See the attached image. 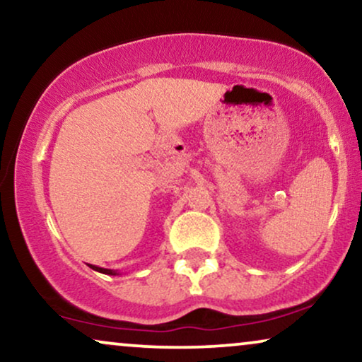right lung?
<instances>
[{
	"label": "right lung",
	"instance_id": "add662e5",
	"mask_svg": "<svg viewBox=\"0 0 362 362\" xmlns=\"http://www.w3.org/2000/svg\"><path fill=\"white\" fill-rule=\"evenodd\" d=\"M90 268L93 269H95V272H99V273H104V274H112V276H115V274H119L117 272H115V269H107V268H100V267H95V264H89Z\"/></svg>",
	"mask_w": 362,
	"mask_h": 362
}]
</instances>
